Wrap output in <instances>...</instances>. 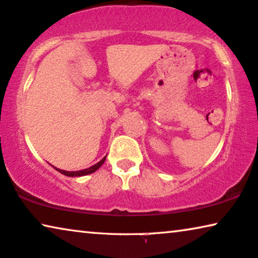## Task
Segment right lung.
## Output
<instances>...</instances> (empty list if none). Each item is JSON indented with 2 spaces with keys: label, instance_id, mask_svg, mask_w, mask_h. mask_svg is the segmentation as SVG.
<instances>
[{
  "label": "right lung",
  "instance_id": "obj_1",
  "mask_svg": "<svg viewBox=\"0 0 258 258\" xmlns=\"http://www.w3.org/2000/svg\"><path fill=\"white\" fill-rule=\"evenodd\" d=\"M105 159H106V157H104L99 162H97L96 165L91 166V167H90V168L82 169V170H77V172H68V170H63V169L56 168V167H53V168H55L56 170H58V172H59V173L64 174V175H67V176H71V177H74V176H84V175H88V174H91V173L96 172V170H97L98 168H99V167H100L101 165L104 164Z\"/></svg>",
  "mask_w": 258,
  "mask_h": 258
}]
</instances>
